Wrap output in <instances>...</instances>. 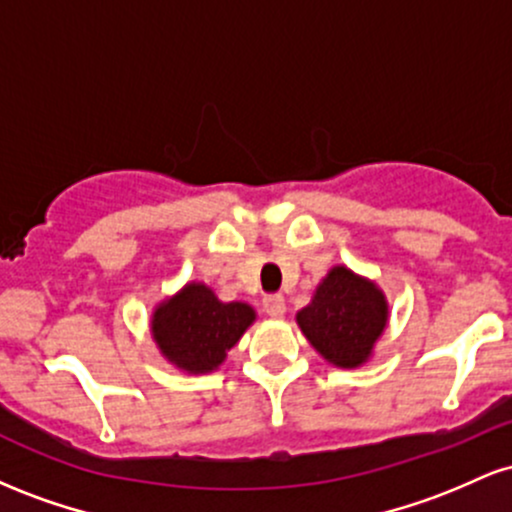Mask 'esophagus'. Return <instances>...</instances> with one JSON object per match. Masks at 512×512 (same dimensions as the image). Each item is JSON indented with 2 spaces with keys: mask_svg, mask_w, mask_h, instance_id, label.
Instances as JSON below:
<instances>
[{
  "mask_svg": "<svg viewBox=\"0 0 512 512\" xmlns=\"http://www.w3.org/2000/svg\"><path fill=\"white\" fill-rule=\"evenodd\" d=\"M262 305H264V313H267L269 317H284V313H286L284 296H267Z\"/></svg>",
  "mask_w": 512,
  "mask_h": 512,
  "instance_id": "34e87169",
  "label": "esophagus"
}]
</instances>
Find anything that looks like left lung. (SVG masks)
Masks as SVG:
<instances>
[{"mask_svg": "<svg viewBox=\"0 0 512 512\" xmlns=\"http://www.w3.org/2000/svg\"><path fill=\"white\" fill-rule=\"evenodd\" d=\"M387 320L390 305L383 289L346 264H337L322 276L310 303L296 313L310 346L337 368L368 363Z\"/></svg>", "mask_w": 512, "mask_h": 512, "instance_id": "8db88e82", "label": "left lung"}]
</instances>
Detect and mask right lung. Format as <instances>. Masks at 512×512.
I'll return each instance as SVG.
<instances>
[{"instance_id": "obj_1", "label": "right lung", "mask_w": 512, "mask_h": 512, "mask_svg": "<svg viewBox=\"0 0 512 512\" xmlns=\"http://www.w3.org/2000/svg\"><path fill=\"white\" fill-rule=\"evenodd\" d=\"M257 320L245 301H221L202 281H187L173 296L156 303L151 313V337L170 366L182 373H214L228 351Z\"/></svg>"}]
</instances>
